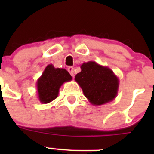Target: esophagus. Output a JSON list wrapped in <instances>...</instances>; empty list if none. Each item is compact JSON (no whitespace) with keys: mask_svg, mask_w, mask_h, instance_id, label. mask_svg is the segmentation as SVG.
Masks as SVG:
<instances>
[{"mask_svg":"<svg viewBox=\"0 0 154 154\" xmlns=\"http://www.w3.org/2000/svg\"><path fill=\"white\" fill-rule=\"evenodd\" d=\"M68 72L70 73V74H71V75L73 77H74V68H73V67H68Z\"/></svg>","mask_w":154,"mask_h":154,"instance_id":"1","label":"esophagus"}]
</instances>
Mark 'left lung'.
I'll list each match as a JSON object with an SVG mask.
<instances>
[{
	"instance_id": "8db88e82",
	"label": "left lung",
	"mask_w": 154,
	"mask_h": 154,
	"mask_svg": "<svg viewBox=\"0 0 154 154\" xmlns=\"http://www.w3.org/2000/svg\"><path fill=\"white\" fill-rule=\"evenodd\" d=\"M75 81L81 87L85 97L94 106L111 102L118 94L119 79L112 70L94 61L83 63Z\"/></svg>"
}]
</instances>
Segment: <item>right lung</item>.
<instances>
[{
  "label": "right lung",
  "mask_w": 154,
  "mask_h": 154,
  "mask_svg": "<svg viewBox=\"0 0 154 154\" xmlns=\"http://www.w3.org/2000/svg\"><path fill=\"white\" fill-rule=\"evenodd\" d=\"M71 80L72 77L65 68H56L52 64L48 65L36 82L39 101L42 103L53 101L58 97L60 88L63 83Z\"/></svg>",
  "instance_id": "1"
}]
</instances>
